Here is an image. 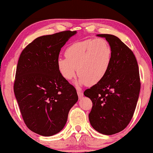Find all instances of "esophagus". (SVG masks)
Segmentation results:
<instances>
[{
    "label": "esophagus",
    "instance_id": "esophagus-1",
    "mask_svg": "<svg viewBox=\"0 0 153 153\" xmlns=\"http://www.w3.org/2000/svg\"><path fill=\"white\" fill-rule=\"evenodd\" d=\"M77 94H78V97H79V99H81V98L83 97V93L81 91H79V90H78V91H77Z\"/></svg>",
    "mask_w": 153,
    "mask_h": 153
}]
</instances>
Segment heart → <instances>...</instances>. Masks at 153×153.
Listing matches in <instances>:
<instances>
[{"label": "heart", "mask_w": 153, "mask_h": 153, "mask_svg": "<svg viewBox=\"0 0 153 153\" xmlns=\"http://www.w3.org/2000/svg\"><path fill=\"white\" fill-rule=\"evenodd\" d=\"M66 58L56 61L60 74L70 81L79 76V85H94L104 78L112 61L113 50L103 38L89 39L76 42L67 48Z\"/></svg>", "instance_id": "obj_1"}]
</instances>
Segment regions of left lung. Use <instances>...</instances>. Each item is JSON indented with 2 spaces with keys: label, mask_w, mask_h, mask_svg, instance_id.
Masks as SVG:
<instances>
[{
  "label": "left lung",
  "mask_w": 153,
  "mask_h": 153,
  "mask_svg": "<svg viewBox=\"0 0 153 153\" xmlns=\"http://www.w3.org/2000/svg\"><path fill=\"white\" fill-rule=\"evenodd\" d=\"M97 36L110 44L111 64L104 78L83 94L93 102L89 114L92 127L102 134L112 135L123 130L132 118L141 89L139 66L131 50L118 37Z\"/></svg>",
  "instance_id": "obj_1"
}]
</instances>
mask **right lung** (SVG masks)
I'll return each mask as SVG.
<instances>
[{
    "label": "right lung",
    "mask_w": 153,
    "mask_h": 153,
    "mask_svg": "<svg viewBox=\"0 0 153 153\" xmlns=\"http://www.w3.org/2000/svg\"><path fill=\"white\" fill-rule=\"evenodd\" d=\"M76 31L37 37L21 53L14 92L25 124L50 137L63 129L70 108L78 101L74 87L60 74L56 61L61 48Z\"/></svg>",
    "instance_id": "right-lung-1"
}]
</instances>
